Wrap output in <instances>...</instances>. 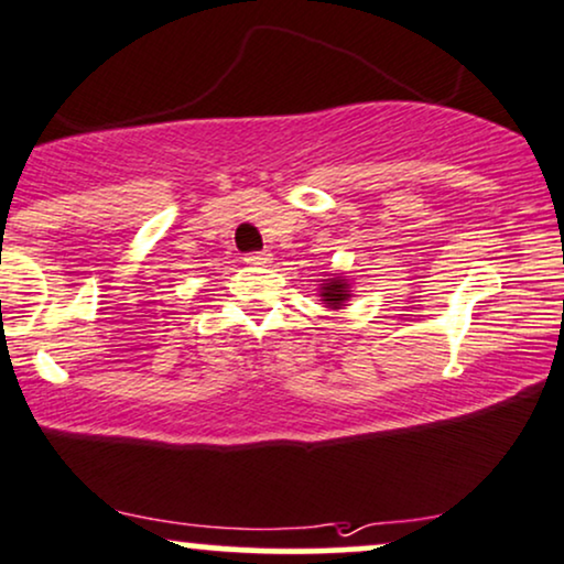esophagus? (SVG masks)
I'll return each mask as SVG.
<instances>
[{"mask_svg":"<svg viewBox=\"0 0 564 564\" xmlns=\"http://www.w3.org/2000/svg\"><path fill=\"white\" fill-rule=\"evenodd\" d=\"M271 261V253H267V250H253V253L246 256V263H250V267H263V263Z\"/></svg>","mask_w":564,"mask_h":564,"instance_id":"1","label":"esophagus"}]
</instances>
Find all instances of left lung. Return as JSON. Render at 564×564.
Here are the masks:
<instances>
[{
  "instance_id": "8db88e82",
  "label": "left lung",
  "mask_w": 564,
  "mask_h": 564,
  "mask_svg": "<svg viewBox=\"0 0 564 564\" xmlns=\"http://www.w3.org/2000/svg\"><path fill=\"white\" fill-rule=\"evenodd\" d=\"M322 297L329 305H343L345 301H347V288H345V282L343 280H332V282H326V288H322Z\"/></svg>"
}]
</instances>
